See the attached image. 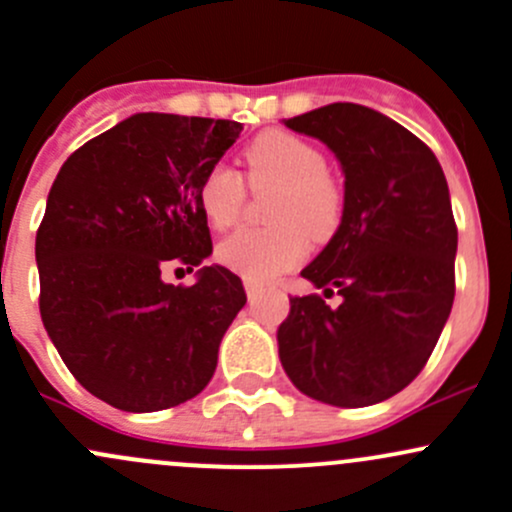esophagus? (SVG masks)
Segmentation results:
<instances>
[{"mask_svg": "<svg viewBox=\"0 0 512 512\" xmlns=\"http://www.w3.org/2000/svg\"><path fill=\"white\" fill-rule=\"evenodd\" d=\"M245 292H247V297H250V299H255L257 294L262 292V284L252 282V279H245Z\"/></svg>", "mask_w": 512, "mask_h": 512, "instance_id": "1", "label": "esophagus"}]
</instances>
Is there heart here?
<instances>
[{"label":"heart","mask_w":512,"mask_h":512,"mask_svg":"<svg viewBox=\"0 0 512 512\" xmlns=\"http://www.w3.org/2000/svg\"><path fill=\"white\" fill-rule=\"evenodd\" d=\"M247 181L252 186L274 184L267 228H242L218 245V260L252 282H270L292 270L309 250V235L328 240L336 233L343 213V196L336 181L326 174L324 154L297 134H260L245 149ZM245 201L240 174L225 164H215L203 176L198 203L215 230L238 223Z\"/></svg>","instance_id":"b5f03b06"}]
</instances>
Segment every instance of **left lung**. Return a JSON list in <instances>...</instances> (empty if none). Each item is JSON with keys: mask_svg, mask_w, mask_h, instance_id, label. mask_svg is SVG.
I'll return each instance as SVG.
<instances>
[{"mask_svg": "<svg viewBox=\"0 0 512 512\" xmlns=\"http://www.w3.org/2000/svg\"><path fill=\"white\" fill-rule=\"evenodd\" d=\"M324 142L343 171L341 225L301 270L319 294L292 297L277 331L297 390L333 407L397 395L424 368L454 304L459 233L432 149L370 107L333 102L284 120Z\"/></svg>", "mask_w": 512, "mask_h": 512, "instance_id": "obj_1", "label": "left lung"}]
</instances>
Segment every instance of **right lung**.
Here are the masks:
<instances>
[{
	"instance_id": "right-lung-1",
	"label": "right lung",
	"mask_w": 512,
	"mask_h": 512,
	"mask_svg": "<svg viewBox=\"0 0 512 512\" xmlns=\"http://www.w3.org/2000/svg\"><path fill=\"white\" fill-rule=\"evenodd\" d=\"M240 122L137 112L66 159L36 233L41 321L80 385L125 412H157L211 383L225 331L245 306L238 274L211 257L203 176Z\"/></svg>"
}]
</instances>
